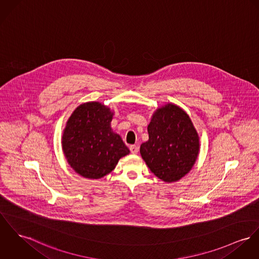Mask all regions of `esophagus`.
I'll return each mask as SVG.
<instances>
[{"mask_svg": "<svg viewBox=\"0 0 259 259\" xmlns=\"http://www.w3.org/2000/svg\"><path fill=\"white\" fill-rule=\"evenodd\" d=\"M130 150H131V152H132L133 154H137V153L139 152V147L134 144V145H131V146H130Z\"/></svg>", "mask_w": 259, "mask_h": 259, "instance_id": "esophagus-1", "label": "esophagus"}]
</instances>
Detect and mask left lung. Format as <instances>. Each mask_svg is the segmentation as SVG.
<instances>
[{"label": "left lung", "mask_w": 259, "mask_h": 259, "mask_svg": "<svg viewBox=\"0 0 259 259\" xmlns=\"http://www.w3.org/2000/svg\"><path fill=\"white\" fill-rule=\"evenodd\" d=\"M148 141L141 145V157L150 171L164 182L185 176L199 153V137L188 115L168 104L158 109L147 126Z\"/></svg>", "instance_id": "1"}]
</instances>
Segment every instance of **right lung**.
Returning <instances> with one entry per match:
<instances>
[{
  "instance_id": "obj_1",
  "label": "right lung",
  "mask_w": 259,
  "mask_h": 259,
  "mask_svg": "<svg viewBox=\"0 0 259 259\" xmlns=\"http://www.w3.org/2000/svg\"><path fill=\"white\" fill-rule=\"evenodd\" d=\"M113 113L101 103L80 105L71 115L62 147L71 167L81 176L99 179L112 172L119 158L130 153L111 127Z\"/></svg>"
}]
</instances>
